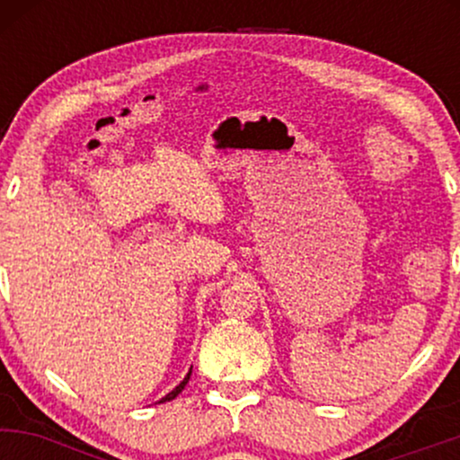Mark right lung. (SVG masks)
<instances>
[{
	"mask_svg": "<svg viewBox=\"0 0 460 460\" xmlns=\"http://www.w3.org/2000/svg\"><path fill=\"white\" fill-rule=\"evenodd\" d=\"M190 374H192V367H190V372L186 374V378H183V381H181V383H179V385H177V387H175V389H172V392H171V394H166V395H164V398L160 400V402H168V400L177 398V395L183 392V387H186V385H188V381H190Z\"/></svg>",
	"mask_w": 460,
	"mask_h": 460,
	"instance_id": "add662e5",
	"label": "right lung"
}]
</instances>
